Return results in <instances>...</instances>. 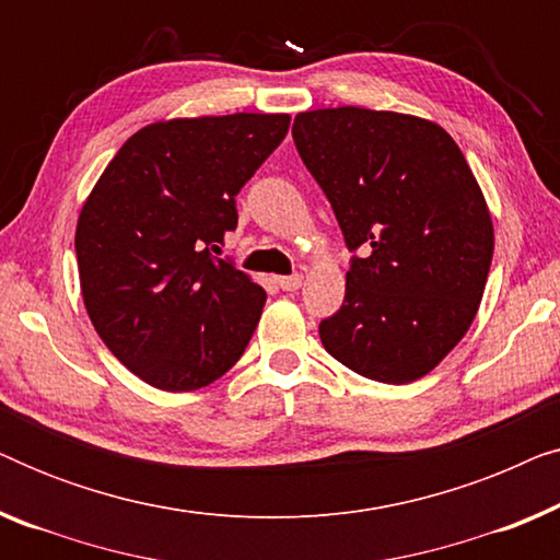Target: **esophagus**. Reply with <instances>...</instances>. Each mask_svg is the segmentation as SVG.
Here are the masks:
<instances>
[{
    "label": "esophagus",
    "mask_w": 560,
    "mask_h": 560,
    "mask_svg": "<svg viewBox=\"0 0 560 560\" xmlns=\"http://www.w3.org/2000/svg\"><path fill=\"white\" fill-rule=\"evenodd\" d=\"M278 285L282 290H298L303 285V275H285V278H278Z\"/></svg>",
    "instance_id": "34e87169"
}]
</instances>
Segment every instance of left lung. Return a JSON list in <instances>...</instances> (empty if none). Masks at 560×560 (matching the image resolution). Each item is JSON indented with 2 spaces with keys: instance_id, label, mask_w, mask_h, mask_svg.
I'll list each match as a JSON object with an SVG mask.
<instances>
[{
  "instance_id": "obj_1",
  "label": "left lung",
  "mask_w": 560,
  "mask_h": 560,
  "mask_svg": "<svg viewBox=\"0 0 560 560\" xmlns=\"http://www.w3.org/2000/svg\"><path fill=\"white\" fill-rule=\"evenodd\" d=\"M293 140L362 252L320 341L366 380H420L469 331L492 265V217L464 152L435 121L362 106L301 112Z\"/></svg>"
}]
</instances>
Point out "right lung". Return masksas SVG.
Segmentation results:
<instances>
[{
  "label": "right lung",
  "mask_w": 560,
  "mask_h": 560,
  "mask_svg": "<svg viewBox=\"0 0 560 560\" xmlns=\"http://www.w3.org/2000/svg\"><path fill=\"white\" fill-rule=\"evenodd\" d=\"M288 127V114L244 112L155 121L121 144L83 203V305L148 385L206 387L247 349L267 295L213 252L236 229V194Z\"/></svg>",
  "instance_id": "1"
}]
</instances>
